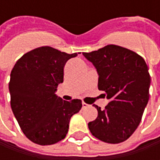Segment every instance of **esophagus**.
Masks as SVG:
<instances>
[{
    "label": "esophagus",
    "instance_id": "obj_1",
    "mask_svg": "<svg viewBox=\"0 0 160 160\" xmlns=\"http://www.w3.org/2000/svg\"><path fill=\"white\" fill-rule=\"evenodd\" d=\"M82 105H83V108H87L88 106H89L88 104H86L85 102H82Z\"/></svg>",
    "mask_w": 160,
    "mask_h": 160
}]
</instances>
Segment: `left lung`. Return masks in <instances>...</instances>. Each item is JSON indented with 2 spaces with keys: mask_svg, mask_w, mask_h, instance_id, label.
I'll list each match as a JSON object with an SVG mask.
<instances>
[{
  "mask_svg": "<svg viewBox=\"0 0 160 160\" xmlns=\"http://www.w3.org/2000/svg\"><path fill=\"white\" fill-rule=\"evenodd\" d=\"M83 55L95 67L98 88L109 101L89 122L90 132L108 143L125 142L138 127L149 102L151 77L145 60L124 47L109 44Z\"/></svg>",
  "mask_w": 160,
  "mask_h": 160,
  "instance_id": "8db88e82",
  "label": "left lung"
}]
</instances>
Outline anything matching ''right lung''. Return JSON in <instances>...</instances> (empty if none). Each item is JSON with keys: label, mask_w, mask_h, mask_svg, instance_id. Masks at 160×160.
<instances>
[{"label": "right lung", "mask_w": 160, "mask_h": 160, "mask_svg": "<svg viewBox=\"0 0 160 160\" xmlns=\"http://www.w3.org/2000/svg\"><path fill=\"white\" fill-rule=\"evenodd\" d=\"M77 56L39 47L24 54L11 70V109L25 135L36 144L51 145L63 140L72 116L82 108L81 100L67 102L55 93L63 83L66 62Z\"/></svg>", "instance_id": "1"}]
</instances>
